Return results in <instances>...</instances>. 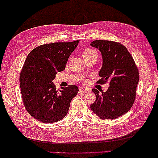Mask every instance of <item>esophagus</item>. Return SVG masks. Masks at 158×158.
<instances>
[{
    "label": "esophagus",
    "mask_w": 158,
    "mask_h": 158,
    "mask_svg": "<svg viewBox=\"0 0 158 158\" xmlns=\"http://www.w3.org/2000/svg\"><path fill=\"white\" fill-rule=\"evenodd\" d=\"M80 92H85V93H87V92L89 91V90L88 89H85V88H80L79 89Z\"/></svg>",
    "instance_id": "obj_1"
}]
</instances>
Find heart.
<instances>
[{
	"mask_svg": "<svg viewBox=\"0 0 158 158\" xmlns=\"http://www.w3.org/2000/svg\"><path fill=\"white\" fill-rule=\"evenodd\" d=\"M82 56H83V59H88L90 58V57H93V56H96L98 58V52L96 50H94L93 48H87L85 49H84L82 52Z\"/></svg>",
	"mask_w": 158,
	"mask_h": 158,
	"instance_id": "1",
	"label": "heart"
}]
</instances>
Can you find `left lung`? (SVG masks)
<instances>
[{
  "label": "left lung",
  "instance_id": "1",
  "mask_svg": "<svg viewBox=\"0 0 158 158\" xmlns=\"http://www.w3.org/2000/svg\"><path fill=\"white\" fill-rule=\"evenodd\" d=\"M91 46L99 49L103 64L97 83L104 84L110 81L105 92L93 89L96 101L91 109L102 120L115 119L126 114L131 108L136 99L139 73L136 63L123 45L110 40H97Z\"/></svg>",
  "mask_w": 158,
  "mask_h": 158
}]
</instances>
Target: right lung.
<instances>
[{"label":"right lung","mask_w":158,"mask_h":158,"mask_svg":"<svg viewBox=\"0 0 158 158\" xmlns=\"http://www.w3.org/2000/svg\"><path fill=\"white\" fill-rule=\"evenodd\" d=\"M78 43L79 40L40 45L27 57L20 73L21 94L26 110L38 121L49 123L63 119L77 95L76 85H69L58 92L53 80L65 69Z\"/></svg>","instance_id":"right-lung-1"}]
</instances>
